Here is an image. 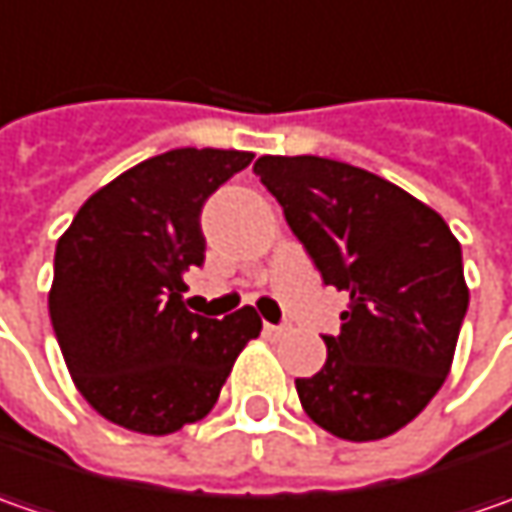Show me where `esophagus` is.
Masks as SVG:
<instances>
[{"mask_svg": "<svg viewBox=\"0 0 512 512\" xmlns=\"http://www.w3.org/2000/svg\"><path fill=\"white\" fill-rule=\"evenodd\" d=\"M265 333L267 336H273V339H282L287 333L285 325H265Z\"/></svg>", "mask_w": 512, "mask_h": 512, "instance_id": "34e87169", "label": "esophagus"}]
</instances>
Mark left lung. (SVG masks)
<instances>
[{
  "label": "left lung",
  "mask_w": 512,
  "mask_h": 512,
  "mask_svg": "<svg viewBox=\"0 0 512 512\" xmlns=\"http://www.w3.org/2000/svg\"><path fill=\"white\" fill-rule=\"evenodd\" d=\"M325 285L350 296L327 362L296 379L305 413L347 442L413 422L450 373L470 290L462 245L442 216L376 173L322 156H259Z\"/></svg>",
  "instance_id": "left-lung-1"
}]
</instances>
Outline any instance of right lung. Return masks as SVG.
Segmentation results:
<instances>
[{
  "instance_id": "obj_1",
  "label": "right lung",
  "mask_w": 512,
  "mask_h": 512,
  "mask_svg": "<svg viewBox=\"0 0 512 512\" xmlns=\"http://www.w3.org/2000/svg\"><path fill=\"white\" fill-rule=\"evenodd\" d=\"M250 159L219 148L145 159L99 187L59 236L50 322L76 390L108 422L168 436L205 419L262 333L250 305L219 322L182 299L185 273L205 262L202 205Z\"/></svg>"
}]
</instances>
